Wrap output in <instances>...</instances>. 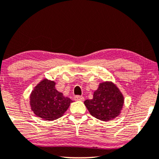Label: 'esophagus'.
Segmentation results:
<instances>
[{
	"instance_id": "obj_1",
	"label": "esophagus",
	"mask_w": 159,
	"mask_h": 159,
	"mask_svg": "<svg viewBox=\"0 0 159 159\" xmlns=\"http://www.w3.org/2000/svg\"><path fill=\"white\" fill-rule=\"evenodd\" d=\"M74 99H75V100H84V98L81 95H75Z\"/></svg>"
}]
</instances>
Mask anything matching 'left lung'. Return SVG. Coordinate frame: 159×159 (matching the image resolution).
Listing matches in <instances>:
<instances>
[{"label": "left lung", "instance_id": "1", "mask_svg": "<svg viewBox=\"0 0 159 159\" xmlns=\"http://www.w3.org/2000/svg\"><path fill=\"white\" fill-rule=\"evenodd\" d=\"M123 103L122 93L111 82L100 84L94 92L93 99L84 101L91 115L103 121L111 120L119 115Z\"/></svg>", "mask_w": 159, "mask_h": 159}]
</instances>
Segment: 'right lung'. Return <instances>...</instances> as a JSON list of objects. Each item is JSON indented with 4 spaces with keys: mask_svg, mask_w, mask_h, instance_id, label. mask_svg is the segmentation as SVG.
<instances>
[{
    "mask_svg": "<svg viewBox=\"0 0 159 159\" xmlns=\"http://www.w3.org/2000/svg\"><path fill=\"white\" fill-rule=\"evenodd\" d=\"M56 83L44 79L31 92L32 111L45 120H53L61 117L69 108L72 100L63 96L55 89Z\"/></svg>",
    "mask_w": 159,
    "mask_h": 159,
    "instance_id": "right-lung-1",
    "label": "right lung"
}]
</instances>
